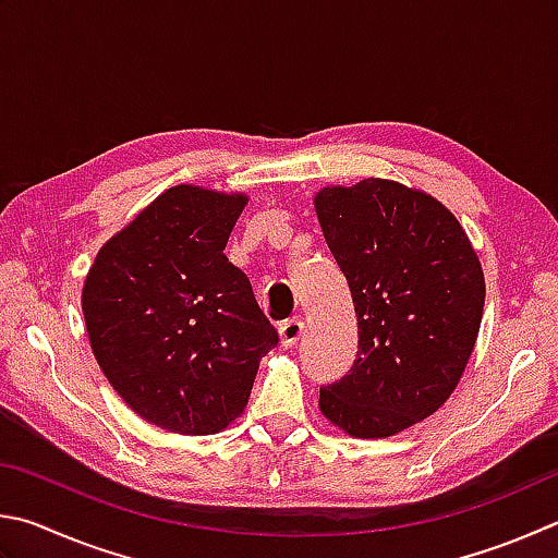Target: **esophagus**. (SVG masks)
Listing matches in <instances>:
<instances>
[{
	"instance_id": "1",
	"label": "esophagus",
	"mask_w": 558,
	"mask_h": 558,
	"mask_svg": "<svg viewBox=\"0 0 558 558\" xmlns=\"http://www.w3.org/2000/svg\"><path fill=\"white\" fill-rule=\"evenodd\" d=\"M302 329H305V324H302L298 317L280 322L278 333H280V343H282V347H286V349L295 347L298 339L302 337Z\"/></svg>"
}]
</instances>
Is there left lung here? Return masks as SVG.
<instances>
[{
	"mask_svg": "<svg viewBox=\"0 0 558 558\" xmlns=\"http://www.w3.org/2000/svg\"><path fill=\"white\" fill-rule=\"evenodd\" d=\"M314 207L359 322L356 361L322 385L319 408L351 437H392L463 376L485 302L478 256L447 207L400 182L324 187Z\"/></svg>",
	"mask_w": 558,
	"mask_h": 558,
	"instance_id": "1",
	"label": "left lung"
}]
</instances>
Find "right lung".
<instances>
[{
  "label": "right lung",
  "instance_id": "1",
  "mask_svg": "<svg viewBox=\"0 0 558 558\" xmlns=\"http://www.w3.org/2000/svg\"><path fill=\"white\" fill-rule=\"evenodd\" d=\"M244 195L178 185L107 241L83 312L95 359L138 417L215 434L244 412L278 331L225 256Z\"/></svg>",
  "mask_w": 558,
  "mask_h": 558
}]
</instances>
